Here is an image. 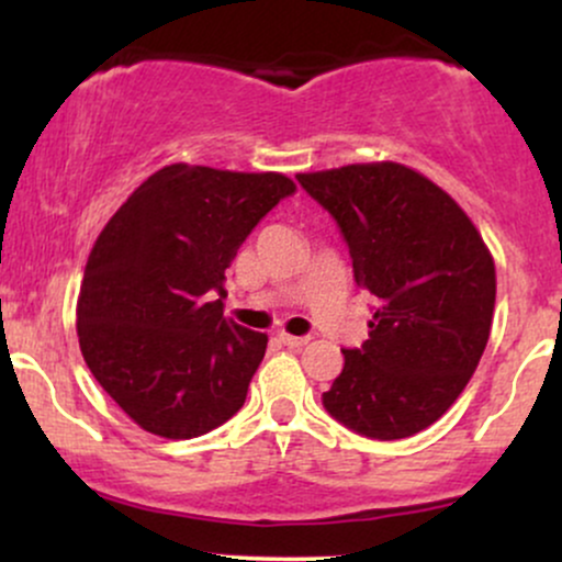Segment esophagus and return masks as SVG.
<instances>
[{
  "label": "esophagus",
  "instance_id": "1",
  "mask_svg": "<svg viewBox=\"0 0 562 562\" xmlns=\"http://www.w3.org/2000/svg\"><path fill=\"white\" fill-rule=\"evenodd\" d=\"M277 338H280L282 344L290 346V348H303V346L308 344V340H312V338H308V335H290V333H285V330L277 333Z\"/></svg>",
  "mask_w": 562,
  "mask_h": 562
}]
</instances>
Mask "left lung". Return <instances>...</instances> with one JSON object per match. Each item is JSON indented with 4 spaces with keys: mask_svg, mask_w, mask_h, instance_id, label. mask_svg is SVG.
Segmentation results:
<instances>
[{
    "mask_svg": "<svg viewBox=\"0 0 562 562\" xmlns=\"http://www.w3.org/2000/svg\"><path fill=\"white\" fill-rule=\"evenodd\" d=\"M335 216L353 280L378 299L370 338L344 348L325 409L393 441L434 425L465 391L492 333V250L449 192L393 160L299 173Z\"/></svg>",
    "mask_w": 562,
    "mask_h": 562,
    "instance_id": "left-lung-1",
    "label": "left lung"
}]
</instances>
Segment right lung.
<instances>
[{
    "instance_id": "right-lung-1",
    "label": "right lung",
    "mask_w": 562,
    "mask_h": 562,
    "mask_svg": "<svg viewBox=\"0 0 562 562\" xmlns=\"http://www.w3.org/2000/svg\"><path fill=\"white\" fill-rule=\"evenodd\" d=\"M290 192L295 182L277 171L171 164L102 227L76 333L97 383L142 430L195 438L243 406L269 338L224 317V272Z\"/></svg>"
}]
</instances>
